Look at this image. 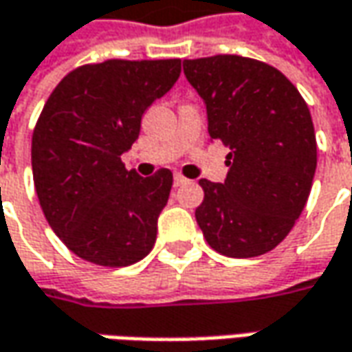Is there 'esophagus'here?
I'll return each mask as SVG.
<instances>
[{"mask_svg":"<svg viewBox=\"0 0 352 352\" xmlns=\"http://www.w3.org/2000/svg\"><path fill=\"white\" fill-rule=\"evenodd\" d=\"M187 183L188 179H185L181 173H175V177H173V185H175V187H183V185H187Z\"/></svg>","mask_w":352,"mask_h":352,"instance_id":"34e87169","label":"esophagus"}]
</instances>
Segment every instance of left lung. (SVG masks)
I'll return each mask as SVG.
<instances>
[{
	"label": "left lung",
	"instance_id": "1",
	"mask_svg": "<svg viewBox=\"0 0 352 352\" xmlns=\"http://www.w3.org/2000/svg\"><path fill=\"white\" fill-rule=\"evenodd\" d=\"M206 104L208 134L230 148L224 183L200 179L195 210L208 245L248 259L274 249L308 202L318 165L306 101L276 67L236 54L185 60Z\"/></svg>",
	"mask_w": 352,
	"mask_h": 352
}]
</instances>
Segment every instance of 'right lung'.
Listing matches in <instances>:
<instances>
[{
  "mask_svg": "<svg viewBox=\"0 0 352 352\" xmlns=\"http://www.w3.org/2000/svg\"><path fill=\"white\" fill-rule=\"evenodd\" d=\"M181 60H107L69 72L32 132V179L44 216L66 248L103 267H128L155 243L173 173L128 171L120 155L142 115L169 91Z\"/></svg>",
  "mask_w": 352,
  "mask_h": 352,
  "instance_id": "right-lung-1",
  "label": "right lung"
}]
</instances>
